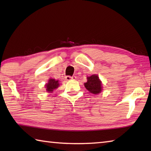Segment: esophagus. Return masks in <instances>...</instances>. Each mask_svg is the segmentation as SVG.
Wrapping results in <instances>:
<instances>
[{"label":"esophagus","mask_w":151,"mask_h":151,"mask_svg":"<svg viewBox=\"0 0 151 151\" xmlns=\"http://www.w3.org/2000/svg\"><path fill=\"white\" fill-rule=\"evenodd\" d=\"M65 78L66 81H70V80H75L76 78V76H65Z\"/></svg>","instance_id":"1"}]
</instances>
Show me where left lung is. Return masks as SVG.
Masks as SVG:
<instances>
[{"label":"left lung","mask_w":151,"mask_h":151,"mask_svg":"<svg viewBox=\"0 0 151 151\" xmlns=\"http://www.w3.org/2000/svg\"><path fill=\"white\" fill-rule=\"evenodd\" d=\"M85 86L93 94H99L102 91V83L98 75H93L87 77V82L85 83Z\"/></svg>","instance_id":"8db88e82"}]
</instances>
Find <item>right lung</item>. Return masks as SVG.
Returning <instances> with one entry per match:
<instances>
[{
  "label": "right lung",
  "instance_id": "right-lung-1",
  "mask_svg": "<svg viewBox=\"0 0 151 151\" xmlns=\"http://www.w3.org/2000/svg\"><path fill=\"white\" fill-rule=\"evenodd\" d=\"M59 86V83H58V81L55 80L54 78H50L48 80V82L47 84H46V90L48 92V93H52L55 89L57 88Z\"/></svg>",
  "mask_w": 151,
  "mask_h": 151
}]
</instances>
